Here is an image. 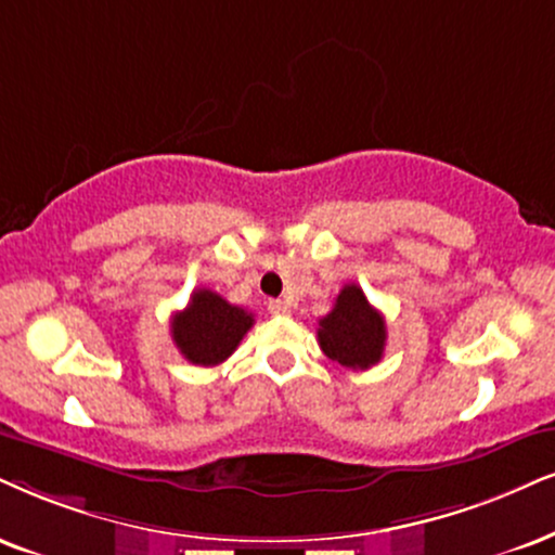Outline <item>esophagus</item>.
<instances>
[{"label": "esophagus", "instance_id": "1", "mask_svg": "<svg viewBox=\"0 0 555 555\" xmlns=\"http://www.w3.org/2000/svg\"><path fill=\"white\" fill-rule=\"evenodd\" d=\"M267 311L275 313V317H288L291 306L285 304V300H270V304H267Z\"/></svg>", "mask_w": 555, "mask_h": 555}]
</instances>
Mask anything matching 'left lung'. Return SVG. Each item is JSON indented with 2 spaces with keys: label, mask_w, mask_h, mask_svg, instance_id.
Wrapping results in <instances>:
<instances>
[{
  "label": "left lung",
  "mask_w": 555,
  "mask_h": 555,
  "mask_svg": "<svg viewBox=\"0 0 555 555\" xmlns=\"http://www.w3.org/2000/svg\"><path fill=\"white\" fill-rule=\"evenodd\" d=\"M319 347L339 365L367 371L383 358L386 319L367 304L365 293L350 283L339 291L334 309L319 321Z\"/></svg>",
  "instance_id": "1"
}]
</instances>
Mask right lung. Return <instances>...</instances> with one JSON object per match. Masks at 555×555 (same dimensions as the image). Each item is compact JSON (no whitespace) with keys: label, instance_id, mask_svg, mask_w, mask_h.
<instances>
[{"label":"right lung","instance_id":"obj_1","mask_svg":"<svg viewBox=\"0 0 555 555\" xmlns=\"http://www.w3.org/2000/svg\"><path fill=\"white\" fill-rule=\"evenodd\" d=\"M251 324L255 317L242 306L229 304L208 288H197L190 304L172 317V339L184 360L214 367L234 354Z\"/></svg>","mask_w":555,"mask_h":555}]
</instances>
